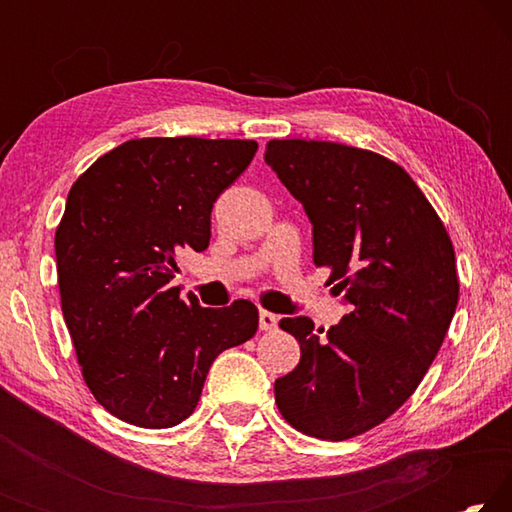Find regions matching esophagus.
I'll use <instances>...</instances> for the list:
<instances>
[{
    "mask_svg": "<svg viewBox=\"0 0 512 512\" xmlns=\"http://www.w3.org/2000/svg\"><path fill=\"white\" fill-rule=\"evenodd\" d=\"M277 320H280V318L271 314V311H266V309L259 311V329H264V332H271V329H275Z\"/></svg>",
    "mask_w": 512,
    "mask_h": 512,
    "instance_id": "34e87169",
    "label": "esophagus"
}]
</instances>
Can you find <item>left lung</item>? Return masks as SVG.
<instances>
[{
	"instance_id": "obj_1",
	"label": "left lung",
	"mask_w": 512,
	"mask_h": 512,
	"mask_svg": "<svg viewBox=\"0 0 512 512\" xmlns=\"http://www.w3.org/2000/svg\"><path fill=\"white\" fill-rule=\"evenodd\" d=\"M264 160L305 207L314 264L350 305L325 336L307 316L280 320L300 363L275 381L277 409L307 436H361L409 400L445 341L458 305L452 239L409 173L375 151L271 140Z\"/></svg>"
}]
</instances>
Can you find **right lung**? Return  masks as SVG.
<instances>
[{
	"label": "right lung",
	"mask_w": 512,
	"mask_h": 512,
	"mask_svg": "<svg viewBox=\"0 0 512 512\" xmlns=\"http://www.w3.org/2000/svg\"><path fill=\"white\" fill-rule=\"evenodd\" d=\"M255 151V140L142 137L69 189L54 239L60 307L85 384L115 418L176 427L212 361L255 336L253 302L205 309L171 287L178 255L210 244L212 205Z\"/></svg>",
	"instance_id": "obj_1"
}]
</instances>
